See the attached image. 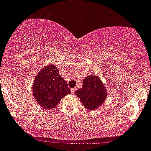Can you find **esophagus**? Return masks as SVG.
<instances>
[{
	"label": "esophagus",
	"mask_w": 151,
	"mask_h": 151,
	"mask_svg": "<svg viewBox=\"0 0 151 151\" xmlns=\"http://www.w3.org/2000/svg\"><path fill=\"white\" fill-rule=\"evenodd\" d=\"M75 90H76V88H72L71 89V93H75Z\"/></svg>",
	"instance_id": "34e87169"
}]
</instances>
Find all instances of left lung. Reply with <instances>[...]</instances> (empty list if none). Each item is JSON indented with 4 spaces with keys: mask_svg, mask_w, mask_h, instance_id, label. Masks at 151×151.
<instances>
[{
    "mask_svg": "<svg viewBox=\"0 0 151 151\" xmlns=\"http://www.w3.org/2000/svg\"><path fill=\"white\" fill-rule=\"evenodd\" d=\"M85 108L94 110L99 107L107 97L106 89L99 77L90 75L83 79V86L75 91Z\"/></svg>",
    "mask_w": 151,
    "mask_h": 151,
    "instance_id": "1",
    "label": "left lung"
}]
</instances>
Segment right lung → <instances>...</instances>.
<instances>
[{"label":"right lung","mask_w":151,"mask_h":151,"mask_svg":"<svg viewBox=\"0 0 151 151\" xmlns=\"http://www.w3.org/2000/svg\"><path fill=\"white\" fill-rule=\"evenodd\" d=\"M35 100L40 106L51 109L58 104L61 99L70 93L66 81L60 76L55 65L44 67L38 73L32 86Z\"/></svg>","instance_id":"right-lung-1"}]
</instances>
